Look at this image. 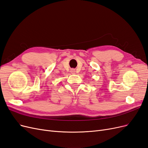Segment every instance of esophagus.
<instances>
[{"mask_svg":"<svg viewBox=\"0 0 148 148\" xmlns=\"http://www.w3.org/2000/svg\"><path fill=\"white\" fill-rule=\"evenodd\" d=\"M70 71H71V73H75V69H71V70H70Z\"/></svg>","mask_w":148,"mask_h":148,"instance_id":"obj_1","label":"esophagus"}]
</instances>
